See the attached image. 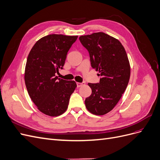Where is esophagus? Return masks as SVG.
<instances>
[{"instance_id": "esophagus-1", "label": "esophagus", "mask_w": 160, "mask_h": 160, "mask_svg": "<svg viewBox=\"0 0 160 160\" xmlns=\"http://www.w3.org/2000/svg\"><path fill=\"white\" fill-rule=\"evenodd\" d=\"M85 85V83L84 82H82V83H77V88H80V87H81L82 85Z\"/></svg>"}]
</instances>
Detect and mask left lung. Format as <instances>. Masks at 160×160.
Returning a JSON list of instances; mask_svg holds the SVG:
<instances>
[{
	"label": "left lung",
	"mask_w": 160,
	"mask_h": 160,
	"mask_svg": "<svg viewBox=\"0 0 160 160\" xmlns=\"http://www.w3.org/2000/svg\"><path fill=\"white\" fill-rule=\"evenodd\" d=\"M79 41L89 52L91 67L101 76L99 83H88L92 93L85 99L86 108L94 115H102L114 108L127 88L128 57L122 43L104 32L81 36Z\"/></svg>",
	"instance_id": "obj_1"
}]
</instances>
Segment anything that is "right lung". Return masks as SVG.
Returning a JSON list of instances; mask_svg holds the SVG:
<instances>
[{
    "mask_svg": "<svg viewBox=\"0 0 160 160\" xmlns=\"http://www.w3.org/2000/svg\"><path fill=\"white\" fill-rule=\"evenodd\" d=\"M78 36L52 34L41 38L28 55L25 81L31 99L40 111L55 117L68 108L77 84L55 76L62 69L72 45Z\"/></svg>",
    "mask_w": 160,
    "mask_h": 160,
    "instance_id": "1",
    "label": "right lung"
}]
</instances>
